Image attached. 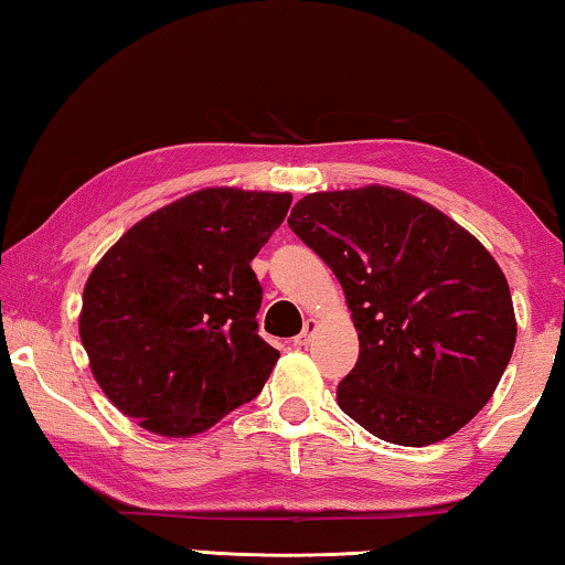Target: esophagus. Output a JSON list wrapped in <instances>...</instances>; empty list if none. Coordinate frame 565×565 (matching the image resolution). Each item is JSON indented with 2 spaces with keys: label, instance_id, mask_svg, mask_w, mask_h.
Returning a JSON list of instances; mask_svg holds the SVG:
<instances>
[{
  "label": "esophagus",
  "instance_id": "esophagus-1",
  "mask_svg": "<svg viewBox=\"0 0 565 565\" xmlns=\"http://www.w3.org/2000/svg\"><path fill=\"white\" fill-rule=\"evenodd\" d=\"M317 329H319V321H317V319H306L301 333L294 339L296 347H306V343H309V341L313 339V333H317Z\"/></svg>",
  "mask_w": 565,
  "mask_h": 565
}]
</instances>
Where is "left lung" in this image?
I'll return each instance as SVG.
<instances>
[{
	"mask_svg": "<svg viewBox=\"0 0 565 565\" xmlns=\"http://www.w3.org/2000/svg\"><path fill=\"white\" fill-rule=\"evenodd\" d=\"M291 232L337 274L359 361L337 388L347 416L398 446L454 436L493 396L515 343L509 281L476 236L391 186L317 191Z\"/></svg>",
	"mask_w": 565,
	"mask_h": 565,
	"instance_id": "1",
	"label": "left lung"
}]
</instances>
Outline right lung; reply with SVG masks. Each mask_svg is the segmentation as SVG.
<instances>
[{"instance_id":"obj_1","label":"right lung","mask_w":565,"mask_h":565,"mask_svg":"<svg viewBox=\"0 0 565 565\" xmlns=\"http://www.w3.org/2000/svg\"><path fill=\"white\" fill-rule=\"evenodd\" d=\"M289 206L291 194L202 189L102 256L84 286L79 337L124 416L186 438L259 396L279 351L259 337L252 259Z\"/></svg>"}]
</instances>
